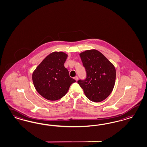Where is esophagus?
<instances>
[{"label": "esophagus", "instance_id": "34e87169", "mask_svg": "<svg viewBox=\"0 0 147 147\" xmlns=\"http://www.w3.org/2000/svg\"><path fill=\"white\" fill-rule=\"evenodd\" d=\"M74 78V79H75L76 81H77V80H78V77L77 76H75Z\"/></svg>", "mask_w": 147, "mask_h": 147}]
</instances>
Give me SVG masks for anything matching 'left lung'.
Segmentation results:
<instances>
[{"instance_id": "8db88e82", "label": "left lung", "mask_w": 147, "mask_h": 147, "mask_svg": "<svg viewBox=\"0 0 147 147\" xmlns=\"http://www.w3.org/2000/svg\"><path fill=\"white\" fill-rule=\"evenodd\" d=\"M86 72L84 80L78 83L83 89L86 97L91 101L100 102L111 94L115 84V67L107 57L95 49L80 54Z\"/></svg>"}]
</instances>
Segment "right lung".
I'll list each match as a JSON object with an SVG mask.
<instances>
[{
  "label": "right lung",
  "mask_w": 147,
  "mask_h": 147,
  "mask_svg": "<svg viewBox=\"0 0 147 147\" xmlns=\"http://www.w3.org/2000/svg\"><path fill=\"white\" fill-rule=\"evenodd\" d=\"M68 55L63 52H53L47 56L32 73L36 91L49 100H57L65 96L76 80L69 76L64 66Z\"/></svg>",
  "instance_id": "obj_1"
}]
</instances>
